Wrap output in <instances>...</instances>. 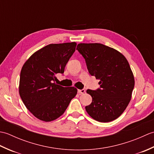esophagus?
I'll return each instance as SVG.
<instances>
[{"instance_id": "34e87169", "label": "esophagus", "mask_w": 154, "mask_h": 154, "mask_svg": "<svg viewBox=\"0 0 154 154\" xmlns=\"http://www.w3.org/2000/svg\"><path fill=\"white\" fill-rule=\"evenodd\" d=\"M78 93H79V94H84L85 93V89H79L78 90Z\"/></svg>"}]
</instances>
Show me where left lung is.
<instances>
[{"instance_id":"1","label":"left lung","mask_w":154,"mask_h":154,"mask_svg":"<svg viewBox=\"0 0 154 154\" xmlns=\"http://www.w3.org/2000/svg\"><path fill=\"white\" fill-rule=\"evenodd\" d=\"M77 50L85 60L89 73L100 80V89L87 90L93 100L86 111L100 122L116 119L128 105L134 87L128 61L119 51L101 44L81 43Z\"/></svg>"}]
</instances>
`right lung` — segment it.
Segmentation results:
<instances>
[{
    "label": "right lung",
    "instance_id": "1",
    "mask_svg": "<svg viewBox=\"0 0 154 154\" xmlns=\"http://www.w3.org/2000/svg\"><path fill=\"white\" fill-rule=\"evenodd\" d=\"M76 42L51 44L36 51L23 65L19 94L27 109L39 120L51 122L63 114L77 89L55 83L75 51Z\"/></svg>",
    "mask_w": 154,
    "mask_h": 154
}]
</instances>
